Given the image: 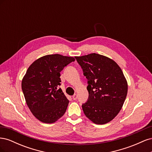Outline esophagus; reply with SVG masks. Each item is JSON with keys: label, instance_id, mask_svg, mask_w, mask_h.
I'll return each mask as SVG.
<instances>
[{"label": "esophagus", "instance_id": "34e87169", "mask_svg": "<svg viewBox=\"0 0 152 152\" xmlns=\"http://www.w3.org/2000/svg\"><path fill=\"white\" fill-rule=\"evenodd\" d=\"M72 98H73V100H75V99H77V95L76 94H73V96H72Z\"/></svg>", "mask_w": 152, "mask_h": 152}]
</instances>
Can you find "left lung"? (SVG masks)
Here are the masks:
<instances>
[{
    "instance_id": "8db88e82",
    "label": "left lung",
    "mask_w": 152,
    "mask_h": 152,
    "mask_svg": "<svg viewBox=\"0 0 152 152\" xmlns=\"http://www.w3.org/2000/svg\"><path fill=\"white\" fill-rule=\"evenodd\" d=\"M87 79L89 98L82 105L85 115L96 124H107L121 111L127 94V82L116 62L92 53L75 57Z\"/></svg>"
}]
</instances>
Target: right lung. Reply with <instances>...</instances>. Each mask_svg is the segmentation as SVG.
Here are the masks:
<instances>
[{"instance_id": "obj_1", "label": "right lung", "mask_w": 152, "mask_h": 152, "mask_svg": "<svg viewBox=\"0 0 152 152\" xmlns=\"http://www.w3.org/2000/svg\"><path fill=\"white\" fill-rule=\"evenodd\" d=\"M74 58L49 54L39 58L29 66L21 82L27 105L40 121L52 124L65 113L68 99L59 86L60 72Z\"/></svg>"}]
</instances>
